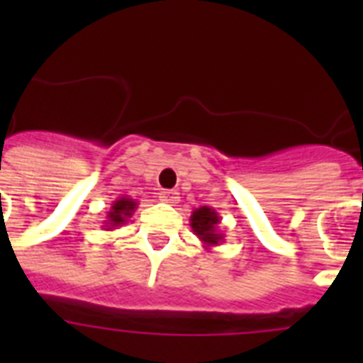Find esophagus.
I'll use <instances>...</instances> for the list:
<instances>
[{
  "mask_svg": "<svg viewBox=\"0 0 363 363\" xmlns=\"http://www.w3.org/2000/svg\"><path fill=\"white\" fill-rule=\"evenodd\" d=\"M160 200L169 205H176L179 201V194L176 191H162L160 192Z\"/></svg>",
  "mask_w": 363,
  "mask_h": 363,
  "instance_id": "34e87169",
  "label": "esophagus"
}]
</instances>
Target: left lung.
<instances>
[{"instance_id": "left-lung-1", "label": "left lung", "mask_w": 363, "mask_h": 363, "mask_svg": "<svg viewBox=\"0 0 363 363\" xmlns=\"http://www.w3.org/2000/svg\"><path fill=\"white\" fill-rule=\"evenodd\" d=\"M221 218L218 216L216 211L213 207H198V209L192 211L191 214V227L192 233L196 234L200 242L203 243L205 249H211V247H216L220 243H223L225 234L220 233L218 225H220Z\"/></svg>"}]
</instances>
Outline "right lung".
<instances>
[{"label":"right lung","mask_w":363,"mask_h":363,"mask_svg":"<svg viewBox=\"0 0 363 363\" xmlns=\"http://www.w3.org/2000/svg\"><path fill=\"white\" fill-rule=\"evenodd\" d=\"M138 209V201L133 200L129 196H121L118 198L114 203L111 205V209H108L107 216L104 220V225L105 230H112V229H118V227L125 225L129 218H133L134 211Z\"/></svg>","instance_id":"add662e5"}]
</instances>
